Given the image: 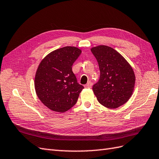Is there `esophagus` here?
<instances>
[{"mask_svg":"<svg viewBox=\"0 0 159 159\" xmlns=\"http://www.w3.org/2000/svg\"><path fill=\"white\" fill-rule=\"evenodd\" d=\"M85 88H91L92 87V83L91 82H89L86 84H84V86Z\"/></svg>","mask_w":159,"mask_h":159,"instance_id":"1","label":"esophagus"}]
</instances>
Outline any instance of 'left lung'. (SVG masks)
Instances as JSON below:
<instances>
[{
	"label": "left lung",
	"mask_w": 159,
	"mask_h": 159,
	"mask_svg": "<svg viewBox=\"0 0 159 159\" xmlns=\"http://www.w3.org/2000/svg\"><path fill=\"white\" fill-rule=\"evenodd\" d=\"M98 62L100 76L93 86L98 102L106 108L114 109L125 104L134 89V72L126 60L116 50L105 45L92 48Z\"/></svg>",
	"instance_id": "1"
}]
</instances>
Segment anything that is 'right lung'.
<instances>
[{
  "label": "right lung",
  "mask_w": 159,
  "mask_h": 159,
  "mask_svg": "<svg viewBox=\"0 0 159 159\" xmlns=\"http://www.w3.org/2000/svg\"><path fill=\"white\" fill-rule=\"evenodd\" d=\"M81 53L64 47L48 54L40 63L34 80L36 93L48 108L64 112L75 105L84 87L77 82L72 66Z\"/></svg>",
  "instance_id": "1"
}]
</instances>
